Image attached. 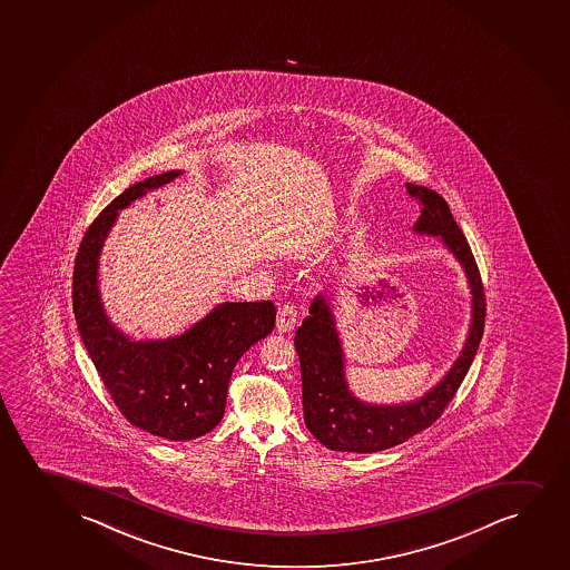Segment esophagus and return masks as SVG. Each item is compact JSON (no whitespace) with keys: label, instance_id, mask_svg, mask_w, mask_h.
<instances>
[{"label":"esophagus","instance_id":"obj_1","mask_svg":"<svg viewBox=\"0 0 570 570\" xmlns=\"http://www.w3.org/2000/svg\"><path fill=\"white\" fill-rule=\"evenodd\" d=\"M295 324H297V311H295L292 305H284V307L278 308V318H276V328L281 334H286V332H292L295 328Z\"/></svg>","mask_w":570,"mask_h":570}]
</instances>
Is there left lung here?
<instances>
[{
	"label": "left lung",
	"instance_id": "1",
	"mask_svg": "<svg viewBox=\"0 0 570 570\" xmlns=\"http://www.w3.org/2000/svg\"><path fill=\"white\" fill-rule=\"evenodd\" d=\"M406 190L422 206L415 222L417 235L441 236L442 244L460 262L471 288V326L462 355L455 358L435 387L404 404H370L356 399L345 380L342 340L335 328L328 295H316L308 316L295 332V351L302 364L303 415L316 441L337 452H380L391 449L439 420L462 385L484 332V288L475 257L449 204L435 190L406 183Z\"/></svg>",
	"mask_w": 570,
	"mask_h": 570
}]
</instances>
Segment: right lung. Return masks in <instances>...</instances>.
I'll return each instance as SVG.
<instances>
[{"label": "right lung", "instance_id": "1", "mask_svg": "<svg viewBox=\"0 0 570 570\" xmlns=\"http://www.w3.org/2000/svg\"><path fill=\"white\" fill-rule=\"evenodd\" d=\"M171 169L126 188L81 238L72 278V305L81 342L124 417L166 441H193L222 422L236 362L275 328L271 302L222 303L185 334L135 342L110 322L99 294V257L118 212L164 187Z\"/></svg>", "mask_w": 570, "mask_h": 570}]
</instances>
